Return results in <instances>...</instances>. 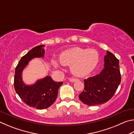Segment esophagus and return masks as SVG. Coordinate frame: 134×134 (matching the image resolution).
<instances>
[{"instance_id":"esophagus-1","label":"esophagus","mask_w":134,"mask_h":134,"mask_svg":"<svg viewBox=\"0 0 134 134\" xmlns=\"http://www.w3.org/2000/svg\"><path fill=\"white\" fill-rule=\"evenodd\" d=\"M77 79H74V78H70L69 79V80L70 81H71V82H74V81H76Z\"/></svg>"}]
</instances>
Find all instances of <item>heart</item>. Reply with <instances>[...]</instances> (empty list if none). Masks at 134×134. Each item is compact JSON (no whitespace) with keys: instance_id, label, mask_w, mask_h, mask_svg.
<instances>
[{"instance_id":"1","label":"heart","mask_w":134,"mask_h":134,"mask_svg":"<svg viewBox=\"0 0 134 134\" xmlns=\"http://www.w3.org/2000/svg\"><path fill=\"white\" fill-rule=\"evenodd\" d=\"M61 64L70 65V70L74 75L84 77L90 73L99 62V54L94 49L74 48L65 51L59 58ZM53 64L58 67L59 64L54 60Z\"/></svg>"}]
</instances>
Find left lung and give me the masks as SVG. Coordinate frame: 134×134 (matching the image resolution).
<instances>
[{
    "instance_id": "8db88e82",
    "label": "left lung",
    "mask_w": 134,
    "mask_h": 134,
    "mask_svg": "<svg viewBox=\"0 0 134 134\" xmlns=\"http://www.w3.org/2000/svg\"><path fill=\"white\" fill-rule=\"evenodd\" d=\"M104 68L99 74L84 80L85 88L79 99L88 106L101 105L112 98L121 81L119 60L107 51Z\"/></svg>"
}]
</instances>
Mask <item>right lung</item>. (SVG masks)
Here are the masks:
<instances>
[{
	"label": "right lung",
	"mask_w": 134,
	"mask_h": 134,
	"mask_svg": "<svg viewBox=\"0 0 134 134\" xmlns=\"http://www.w3.org/2000/svg\"><path fill=\"white\" fill-rule=\"evenodd\" d=\"M44 45H38L22 57L15 69L14 87L16 92L22 100L30 107L44 109L53 105L57 97L59 87L63 82L54 81L47 76L35 84L26 85L22 81V72L29 62L34 58L44 57Z\"/></svg>",
	"instance_id": "1"
}]
</instances>
